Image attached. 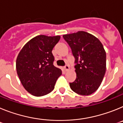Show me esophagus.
<instances>
[{"instance_id": "obj_1", "label": "esophagus", "mask_w": 123, "mask_h": 123, "mask_svg": "<svg viewBox=\"0 0 123 123\" xmlns=\"http://www.w3.org/2000/svg\"><path fill=\"white\" fill-rule=\"evenodd\" d=\"M64 68L65 70H66V71H68V70H69V69H70V68H69V65H68V64H66V66H65L64 67Z\"/></svg>"}]
</instances>
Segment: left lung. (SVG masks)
I'll return each instance as SVG.
<instances>
[{
  "label": "left lung",
  "instance_id": "1",
  "mask_svg": "<svg viewBox=\"0 0 123 123\" xmlns=\"http://www.w3.org/2000/svg\"><path fill=\"white\" fill-rule=\"evenodd\" d=\"M75 58L77 74L70 88L81 95H89L100 87L106 71V53L98 38L80 31L63 35Z\"/></svg>",
  "mask_w": 123,
  "mask_h": 123
}]
</instances>
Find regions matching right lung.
Here are the masks:
<instances>
[{
	"instance_id": "obj_1",
	"label": "right lung",
	"mask_w": 123,
	"mask_h": 123,
	"mask_svg": "<svg viewBox=\"0 0 123 123\" xmlns=\"http://www.w3.org/2000/svg\"><path fill=\"white\" fill-rule=\"evenodd\" d=\"M60 36L39 35L23 47L16 61V69L21 83L27 92L36 97L49 93L54 88L60 69L54 66L53 48Z\"/></svg>"
}]
</instances>
